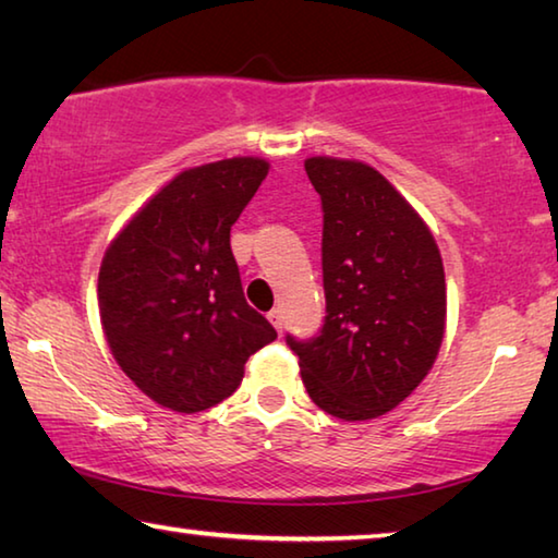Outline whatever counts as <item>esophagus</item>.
<instances>
[{
    "mask_svg": "<svg viewBox=\"0 0 558 558\" xmlns=\"http://www.w3.org/2000/svg\"><path fill=\"white\" fill-rule=\"evenodd\" d=\"M268 319H270V325L276 327V332H278V335H282V313H280V310H270V313H268Z\"/></svg>",
    "mask_w": 558,
    "mask_h": 558,
    "instance_id": "esophagus-1",
    "label": "esophagus"
}]
</instances>
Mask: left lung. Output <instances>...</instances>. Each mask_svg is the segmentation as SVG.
Listing matches in <instances>:
<instances>
[{"label": "left lung", "mask_w": 558, "mask_h": 558, "mask_svg": "<svg viewBox=\"0 0 558 558\" xmlns=\"http://www.w3.org/2000/svg\"><path fill=\"white\" fill-rule=\"evenodd\" d=\"M323 199V332L288 344L319 409L369 421L396 409L436 362L446 335V272L418 211L374 167L310 157Z\"/></svg>", "instance_id": "8db88e82"}]
</instances>
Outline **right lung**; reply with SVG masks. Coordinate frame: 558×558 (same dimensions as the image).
Returning <instances> with one entry per match:
<instances>
[{"label":"right lung","mask_w":558,"mask_h":558,"mask_svg":"<svg viewBox=\"0 0 558 558\" xmlns=\"http://www.w3.org/2000/svg\"><path fill=\"white\" fill-rule=\"evenodd\" d=\"M270 165L231 157L179 172L122 226L100 263L108 347L165 409L206 411L239 389L251 354L278 337L243 298L231 226Z\"/></svg>","instance_id":"add662e5"}]
</instances>
